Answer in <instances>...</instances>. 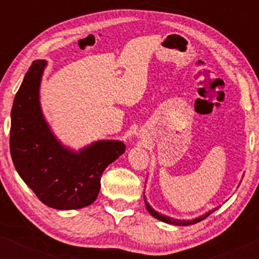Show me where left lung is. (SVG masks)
Returning a JSON list of instances; mask_svg holds the SVG:
<instances>
[{"mask_svg":"<svg viewBox=\"0 0 259 259\" xmlns=\"http://www.w3.org/2000/svg\"><path fill=\"white\" fill-rule=\"evenodd\" d=\"M145 204H146L147 210H148V212H150L151 215L154 217V218H156V219H158V221H160V222H164V223H168V224H173V225H192V224H196V223H198V222L203 221V219H206L207 217L210 214V213H213L217 209V208H215V209L209 210V212L206 213V214L198 217V218L192 219V221H180V219H174V218H170V217L159 214L158 212H156V210H154L153 208L151 207L150 204H148V202L146 201V198H145Z\"/></svg>","mask_w":259,"mask_h":259,"instance_id":"left-lung-1","label":"left lung"}]
</instances>
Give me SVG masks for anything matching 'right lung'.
<instances>
[{
	"mask_svg": "<svg viewBox=\"0 0 259 259\" xmlns=\"http://www.w3.org/2000/svg\"><path fill=\"white\" fill-rule=\"evenodd\" d=\"M46 61H34L14 97L10 148L13 164L37 198L56 209L91 204L103 170L125 152L121 141L102 140L74 152L55 138L41 112L38 89Z\"/></svg>",
	"mask_w": 259,
	"mask_h": 259,
	"instance_id": "obj_1",
	"label": "right lung"
}]
</instances>
